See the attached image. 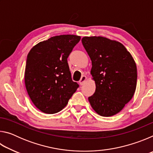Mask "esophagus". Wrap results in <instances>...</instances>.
I'll use <instances>...</instances> for the list:
<instances>
[{
    "label": "esophagus",
    "instance_id": "esophagus-1",
    "mask_svg": "<svg viewBox=\"0 0 153 153\" xmlns=\"http://www.w3.org/2000/svg\"><path fill=\"white\" fill-rule=\"evenodd\" d=\"M86 77L85 76H83L81 77V79H80L79 82V84H80V85H83V84H84V82H86Z\"/></svg>",
    "mask_w": 153,
    "mask_h": 153
}]
</instances>
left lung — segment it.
<instances>
[{"label":"left lung","instance_id":"8db88e82","mask_svg":"<svg viewBox=\"0 0 153 153\" xmlns=\"http://www.w3.org/2000/svg\"><path fill=\"white\" fill-rule=\"evenodd\" d=\"M82 45L92 61L91 73L96 84L88 97L98 115L111 117L123 109L135 92V61L122 44L101 36L84 37Z\"/></svg>","mask_w":153,"mask_h":153}]
</instances>
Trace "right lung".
I'll list each match as a JSON object with an SVG mask.
<instances>
[{
    "label": "right lung",
    "mask_w": 153,
    "mask_h": 153,
    "mask_svg": "<svg viewBox=\"0 0 153 153\" xmlns=\"http://www.w3.org/2000/svg\"><path fill=\"white\" fill-rule=\"evenodd\" d=\"M80 38L76 35L53 36L37 44L28 53L25 88L32 102L42 112L61 111L79 87L71 79L67 58Z\"/></svg>",
    "instance_id": "add662e5"
}]
</instances>
